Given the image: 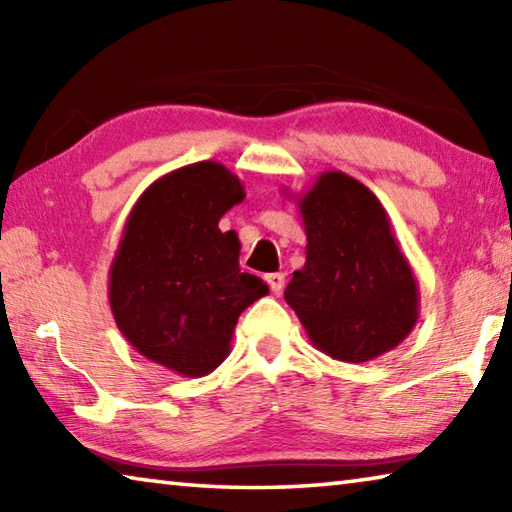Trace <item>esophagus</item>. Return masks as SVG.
<instances>
[{
    "mask_svg": "<svg viewBox=\"0 0 512 512\" xmlns=\"http://www.w3.org/2000/svg\"><path fill=\"white\" fill-rule=\"evenodd\" d=\"M266 282H268V287H271V291L275 293V296H280L282 289H284V273L266 275Z\"/></svg>",
    "mask_w": 512,
    "mask_h": 512,
    "instance_id": "esophagus-1",
    "label": "esophagus"
}]
</instances>
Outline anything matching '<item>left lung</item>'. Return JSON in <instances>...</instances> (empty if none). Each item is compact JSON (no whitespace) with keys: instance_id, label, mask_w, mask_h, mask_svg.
Segmentation results:
<instances>
[{"instance_id":"obj_1","label":"left lung","mask_w":512,"mask_h":512,"mask_svg":"<svg viewBox=\"0 0 512 512\" xmlns=\"http://www.w3.org/2000/svg\"><path fill=\"white\" fill-rule=\"evenodd\" d=\"M307 262L284 300L314 348L363 363L397 348L420 316L418 280L384 205L343 171H323L298 198Z\"/></svg>"}]
</instances>
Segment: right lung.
Masks as SVG:
<instances>
[{
    "instance_id": "right-lung-1",
    "label": "right lung",
    "mask_w": 512,
    "mask_h": 512,
    "mask_svg": "<svg viewBox=\"0 0 512 512\" xmlns=\"http://www.w3.org/2000/svg\"><path fill=\"white\" fill-rule=\"evenodd\" d=\"M221 162L164 173L128 214L110 264L108 300L119 332L153 363L203 377L230 354L241 311L268 293L239 268V237L221 216L244 201Z\"/></svg>"
}]
</instances>
